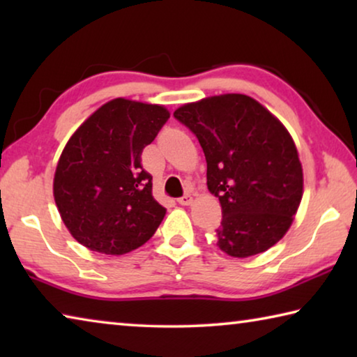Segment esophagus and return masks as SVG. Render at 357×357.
I'll return each instance as SVG.
<instances>
[{"instance_id": "1", "label": "esophagus", "mask_w": 357, "mask_h": 357, "mask_svg": "<svg viewBox=\"0 0 357 357\" xmlns=\"http://www.w3.org/2000/svg\"><path fill=\"white\" fill-rule=\"evenodd\" d=\"M178 203L183 204V206H189V204L192 203V195L190 193H185V195L178 198Z\"/></svg>"}]
</instances>
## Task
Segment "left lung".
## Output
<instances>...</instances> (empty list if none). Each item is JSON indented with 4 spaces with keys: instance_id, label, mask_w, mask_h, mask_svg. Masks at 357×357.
I'll return each mask as SVG.
<instances>
[{
    "instance_id": "obj_1",
    "label": "left lung",
    "mask_w": 357,
    "mask_h": 357,
    "mask_svg": "<svg viewBox=\"0 0 357 357\" xmlns=\"http://www.w3.org/2000/svg\"><path fill=\"white\" fill-rule=\"evenodd\" d=\"M200 142L208 189L219 198L217 245L247 258L285 236L302 200L298 149L273 113L245 94H222L173 113Z\"/></svg>"
}]
</instances>
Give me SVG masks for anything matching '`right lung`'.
<instances>
[{
  "mask_svg": "<svg viewBox=\"0 0 357 357\" xmlns=\"http://www.w3.org/2000/svg\"><path fill=\"white\" fill-rule=\"evenodd\" d=\"M168 118L164 105L118 98L98 108L69 138L53 195L64 225L89 250L105 255L135 250L164 220L167 209L154 200L142 153Z\"/></svg>",
  "mask_w": 357,
  "mask_h": 357,
  "instance_id": "add662e5",
  "label": "right lung"
}]
</instances>
